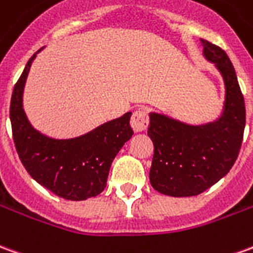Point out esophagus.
Listing matches in <instances>:
<instances>
[{
    "mask_svg": "<svg viewBox=\"0 0 253 253\" xmlns=\"http://www.w3.org/2000/svg\"><path fill=\"white\" fill-rule=\"evenodd\" d=\"M130 125H131L132 130L135 132H141L146 130V127L149 125V121H148V114L145 109H137L132 112L131 119H130Z\"/></svg>",
    "mask_w": 253,
    "mask_h": 253,
    "instance_id": "34e87169",
    "label": "esophagus"
}]
</instances>
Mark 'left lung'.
Segmentation results:
<instances>
[{"label": "left lung", "instance_id": "8db88e82", "mask_svg": "<svg viewBox=\"0 0 253 253\" xmlns=\"http://www.w3.org/2000/svg\"><path fill=\"white\" fill-rule=\"evenodd\" d=\"M207 60L225 81L226 100L218 121L192 126L166 115L149 114L148 135L153 142L149 181L172 197L197 196L223 178L237 160L245 128V102L237 75L225 50L201 40Z\"/></svg>", "mask_w": 253, "mask_h": 253}]
</instances>
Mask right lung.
<instances>
[{
  "instance_id": "1",
  "label": "right lung",
  "mask_w": 253,
  "mask_h": 253,
  "mask_svg": "<svg viewBox=\"0 0 253 253\" xmlns=\"http://www.w3.org/2000/svg\"><path fill=\"white\" fill-rule=\"evenodd\" d=\"M35 56L37 53L28 60L10 98V123L17 155L28 174L56 196L72 201L94 197L107 186L115 156L131 138V112L77 138L54 139L41 134L30 125L23 109L24 84Z\"/></svg>"
}]
</instances>
